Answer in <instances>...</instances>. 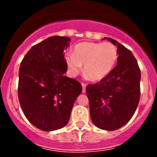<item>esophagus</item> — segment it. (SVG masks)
I'll use <instances>...</instances> for the list:
<instances>
[{
    "mask_svg": "<svg viewBox=\"0 0 157 157\" xmlns=\"http://www.w3.org/2000/svg\"><path fill=\"white\" fill-rule=\"evenodd\" d=\"M86 85L85 83H82V86H83V93H85L86 92Z\"/></svg>",
    "mask_w": 157,
    "mask_h": 157,
    "instance_id": "esophagus-1",
    "label": "esophagus"
}]
</instances>
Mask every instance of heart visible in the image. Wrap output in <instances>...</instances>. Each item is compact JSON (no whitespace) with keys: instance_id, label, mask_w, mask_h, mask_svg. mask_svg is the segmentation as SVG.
<instances>
[{"instance_id":"heart-1","label":"heart","mask_w":157,"mask_h":157,"mask_svg":"<svg viewBox=\"0 0 157 157\" xmlns=\"http://www.w3.org/2000/svg\"><path fill=\"white\" fill-rule=\"evenodd\" d=\"M118 59V51L112 42H80L74 47L73 55H66L67 67L72 75L83 71L92 80H99L112 71Z\"/></svg>"}]
</instances>
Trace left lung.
<instances>
[{"label": "left lung", "mask_w": 157, "mask_h": 157, "mask_svg": "<svg viewBox=\"0 0 157 157\" xmlns=\"http://www.w3.org/2000/svg\"><path fill=\"white\" fill-rule=\"evenodd\" d=\"M118 47L117 65L98 83L88 84L86 92L92 121L97 128L115 131L134 115L140 96V70L130 50L116 40L105 37Z\"/></svg>", "instance_id": "left-lung-1"}]
</instances>
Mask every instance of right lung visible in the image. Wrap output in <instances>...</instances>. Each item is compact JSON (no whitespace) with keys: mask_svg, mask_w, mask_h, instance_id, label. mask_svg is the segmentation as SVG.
I'll return each mask as SVG.
<instances>
[{"mask_svg":"<svg viewBox=\"0 0 157 157\" xmlns=\"http://www.w3.org/2000/svg\"><path fill=\"white\" fill-rule=\"evenodd\" d=\"M67 36H51L33 45L20 63L18 97L28 121L44 131L66 125L82 86L64 75Z\"/></svg>","mask_w":157,"mask_h":157,"instance_id":"right-lung-1","label":"right lung"}]
</instances>
